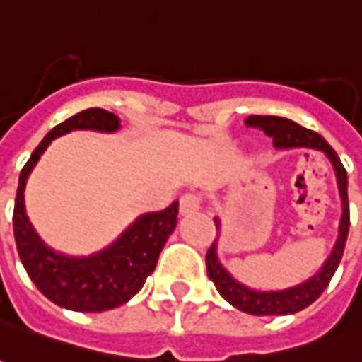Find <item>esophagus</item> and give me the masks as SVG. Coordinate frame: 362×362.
Wrapping results in <instances>:
<instances>
[{"mask_svg": "<svg viewBox=\"0 0 362 362\" xmlns=\"http://www.w3.org/2000/svg\"><path fill=\"white\" fill-rule=\"evenodd\" d=\"M200 210V198L196 194H184L180 198V214L188 216Z\"/></svg>", "mask_w": 362, "mask_h": 362, "instance_id": "obj_1", "label": "esophagus"}]
</instances>
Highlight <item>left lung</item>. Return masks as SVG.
Returning a JSON list of instances; mask_svg holds the SVG:
<instances>
[{
	"label": "left lung",
	"instance_id": "left-lung-1",
	"mask_svg": "<svg viewBox=\"0 0 362 362\" xmlns=\"http://www.w3.org/2000/svg\"><path fill=\"white\" fill-rule=\"evenodd\" d=\"M247 127L264 130L267 136L274 139V146L279 150L291 148H315L321 150L327 158L331 160L337 174V184H339V194L343 202V216L339 223V235L333 245V250L321 265V269L303 284H297L287 289H277V291H257L247 285L240 284L233 279L230 272L220 264L218 257V240L212 243V247L206 253V267H208V277L212 279L218 293L235 309L250 315H291L315 301L319 295L327 289L331 277L335 275L337 267L341 264V257L345 252L346 235H349V226H351V216H349V196H346V170L341 164V158L337 152L327 142L321 134L313 130L303 129L293 120L284 119V117H262V115H252L245 119ZM216 230H220V218L214 220Z\"/></svg>",
	"mask_w": 362,
	"mask_h": 362
}]
</instances>
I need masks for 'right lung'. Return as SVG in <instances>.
<instances>
[{
	"label": "right lung",
	"mask_w": 362,
	"mask_h": 362,
	"mask_svg": "<svg viewBox=\"0 0 362 362\" xmlns=\"http://www.w3.org/2000/svg\"><path fill=\"white\" fill-rule=\"evenodd\" d=\"M120 119L109 110L87 109L77 112L41 140L19 174L13 233L21 264L37 289L59 307L81 313H100L127 303L142 289L158 262L164 243L178 222V202L162 212L142 214L120 233L109 247L87 255L71 257L43 243L25 214V182L47 146L71 130L117 132Z\"/></svg>",
	"instance_id": "obj_1"
}]
</instances>
